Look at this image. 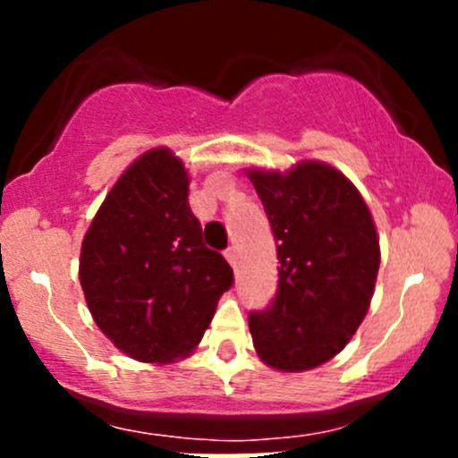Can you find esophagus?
<instances>
[{
	"instance_id": "34e87169",
	"label": "esophagus",
	"mask_w": 458,
	"mask_h": 458,
	"mask_svg": "<svg viewBox=\"0 0 458 458\" xmlns=\"http://www.w3.org/2000/svg\"><path fill=\"white\" fill-rule=\"evenodd\" d=\"M224 256H225V260L230 262V265H236V247H228V250L224 251Z\"/></svg>"
}]
</instances>
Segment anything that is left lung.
Here are the masks:
<instances>
[{
  "instance_id": "8db88e82",
  "label": "left lung",
  "mask_w": 458,
  "mask_h": 458,
  "mask_svg": "<svg viewBox=\"0 0 458 458\" xmlns=\"http://www.w3.org/2000/svg\"><path fill=\"white\" fill-rule=\"evenodd\" d=\"M277 247V293L250 312L260 360L299 372L344 349L364 320L379 239L364 198L334 167L303 161L288 174L250 170Z\"/></svg>"
}]
</instances>
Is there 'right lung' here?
I'll return each instance as SVG.
<instances>
[{
	"instance_id": "obj_1",
	"label": "right lung",
	"mask_w": 458,
	"mask_h": 458,
	"mask_svg": "<svg viewBox=\"0 0 458 458\" xmlns=\"http://www.w3.org/2000/svg\"><path fill=\"white\" fill-rule=\"evenodd\" d=\"M189 178L167 148L118 178L88 228L79 280L94 320L140 361L185 357L202 340L233 267L202 241Z\"/></svg>"
}]
</instances>
